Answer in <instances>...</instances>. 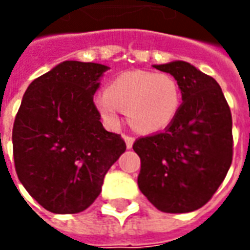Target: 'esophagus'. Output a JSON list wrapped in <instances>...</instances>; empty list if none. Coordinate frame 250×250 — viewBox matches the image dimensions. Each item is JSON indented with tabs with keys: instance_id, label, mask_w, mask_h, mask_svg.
<instances>
[{
	"instance_id": "1",
	"label": "esophagus",
	"mask_w": 250,
	"mask_h": 250,
	"mask_svg": "<svg viewBox=\"0 0 250 250\" xmlns=\"http://www.w3.org/2000/svg\"><path fill=\"white\" fill-rule=\"evenodd\" d=\"M123 138H125V146H127V148H131V147H132V145H134V142H135V138H134V136H130V135H125Z\"/></svg>"
}]
</instances>
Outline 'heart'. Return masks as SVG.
I'll return each mask as SVG.
<instances>
[{
	"label": "heart",
	"mask_w": 250,
	"mask_h": 250,
	"mask_svg": "<svg viewBox=\"0 0 250 250\" xmlns=\"http://www.w3.org/2000/svg\"><path fill=\"white\" fill-rule=\"evenodd\" d=\"M93 102L108 125L119 123L123 109L135 130L151 134L175 120L182 104V91L177 79L168 73L138 69L118 75L105 91L96 93Z\"/></svg>",
	"instance_id": "obj_1"
}]
</instances>
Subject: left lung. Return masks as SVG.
Listing matches in <instances>:
<instances>
[{"label":"left lung","mask_w":250,"mask_h":250,"mask_svg":"<svg viewBox=\"0 0 250 250\" xmlns=\"http://www.w3.org/2000/svg\"><path fill=\"white\" fill-rule=\"evenodd\" d=\"M154 68L177 79L182 104L165 131L134 143L141 158L138 186L158 210L188 213L209 202L230 167V108L218 83L191 64Z\"/></svg>","instance_id":"obj_1"}]
</instances>
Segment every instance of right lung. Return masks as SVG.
Wrapping results in <instances>:
<instances>
[{"label": "right lung", "instance_id": "obj_1", "mask_svg": "<svg viewBox=\"0 0 250 250\" xmlns=\"http://www.w3.org/2000/svg\"><path fill=\"white\" fill-rule=\"evenodd\" d=\"M107 69L62 62L30 83L16 115L12 141L20 182L52 213L75 214L91 206L125 151L122 136L104 130L93 103Z\"/></svg>", "mask_w": 250, "mask_h": 250}]
</instances>
